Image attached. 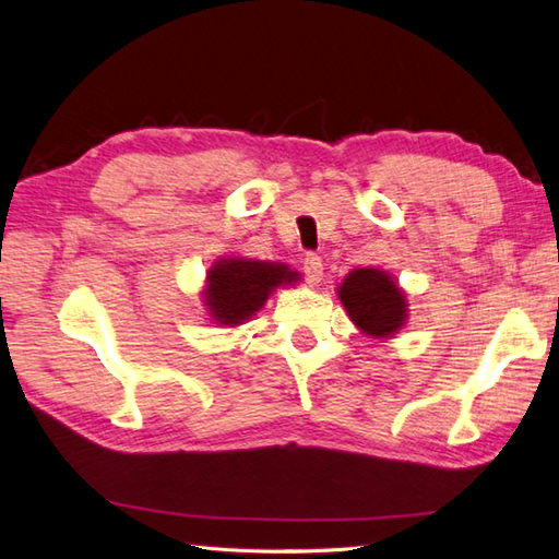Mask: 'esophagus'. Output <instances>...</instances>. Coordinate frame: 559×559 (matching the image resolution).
Masks as SVG:
<instances>
[{
	"label": "esophagus",
	"mask_w": 559,
	"mask_h": 559,
	"mask_svg": "<svg viewBox=\"0 0 559 559\" xmlns=\"http://www.w3.org/2000/svg\"><path fill=\"white\" fill-rule=\"evenodd\" d=\"M301 270H304V275H306L308 282L318 284L322 280V258L316 255V253H306Z\"/></svg>",
	"instance_id": "esophagus-1"
}]
</instances>
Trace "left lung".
I'll use <instances>...</instances> for the list:
<instances>
[{"label": "left lung", "instance_id": "obj_1", "mask_svg": "<svg viewBox=\"0 0 559 559\" xmlns=\"http://www.w3.org/2000/svg\"><path fill=\"white\" fill-rule=\"evenodd\" d=\"M340 299L354 325L373 337H390L404 325L406 301L400 287L373 267L354 270L342 282Z\"/></svg>", "mask_w": 559, "mask_h": 559}]
</instances>
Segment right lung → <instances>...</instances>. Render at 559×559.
<instances>
[{
  "label": "right lung",
  "mask_w": 559,
  "mask_h": 559,
  "mask_svg": "<svg viewBox=\"0 0 559 559\" xmlns=\"http://www.w3.org/2000/svg\"><path fill=\"white\" fill-rule=\"evenodd\" d=\"M299 275L287 265L260 263V260H219L207 272L205 301L222 325H239L267 301L270 292L280 284L296 282Z\"/></svg>",
  "instance_id": "1"
}]
</instances>
